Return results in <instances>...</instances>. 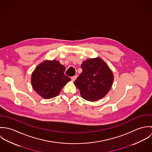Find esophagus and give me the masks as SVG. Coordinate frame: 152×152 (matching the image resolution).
<instances>
[{
	"instance_id": "1",
	"label": "esophagus",
	"mask_w": 152,
	"mask_h": 152,
	"mask_svg": "<svg viewBox=\"0 0 152 152\" xmlns=\"http://www.w3.org/2000/svg\"><path fill=\"white\" fill-rule=\"evenodd\" d=\"M77 75H74V76H73V77H71V80L72 81H74L75 80H76V78H77Z\"/></svg>"
}]
</instances>
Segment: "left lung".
<instances>
[{"label": "left lung", "instance_id": "1", "mask_svg": "<svg viewBox=\"0 0 152 152\" xmlns=\"http://www.w3.org/2000/svg\"><path fill=\"white\" fill-rule=\"evenodd\" d=\"M83 72L74 81L82 97L89 101H95L104 97L112 87L113 75L100 58L88 59L81 65Z\"/></svg>", "mask_w": 152, "mask_h": 152}]
</instances>
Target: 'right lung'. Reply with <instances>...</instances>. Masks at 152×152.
<instances>
[{
	"instance_id": "obj_1",
	"label": "right lung",
	"mask_w": 152,
	"mask_h": 152,
	"mask_svg": "<svg viewBox=\"0 0 152 152\" xmlns=\"http://www.w3.org/2000/svg\"><path fill=\"white\" fill-rule=\"evenodd\" d=\"M65 67L58 61H46L38 65L31 75L34 91L45 99L57 96L71 79L64 74Z\"/></svg>"
}]
</instances>
